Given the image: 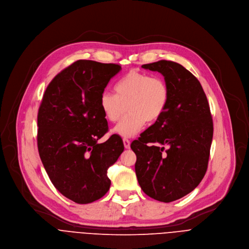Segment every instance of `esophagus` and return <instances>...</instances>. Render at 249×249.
<instances>
[{"label":"esophagus","mask_w":249,"mask_h":249,"mask_svg":"<svg viewBox=\"0 0 249 249\" xmlns=\"http://www.w3.org/2000/svg\"><path fill=\"white\" fill-rule=\"evenodd\" d=\"M123 143H124V147H125L126 149H129V148H130V140L124 138V139H123Z\"/></svg>","instance_id":"obj_1"}]
</instances>
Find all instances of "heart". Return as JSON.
I'll list each match as a JSON object with an SVG mask.
<instances>
[{
  "label": "heart",
  "instance_id": "obj_1",
  "mask_svg": "<svg viewBox=\"0 0 249 249\" xmlns=\"http://www.w3.org/2000/svg\"><path fill=\"white\" fill-rule=\"evenodd\" d=\"M116 94L104 91L99 105L110 122H117L127 108L129 113L116 125L114 133L123 138L137 135L145 122L156 121L169 100V90L162 79L132 70L115 87Z\"/></svg>",
  "mask_w": 249,
  "mask_h": 249
}]
</instances>
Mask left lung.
<instances>
[{
	"instance_id": "8db88e82",
	"label": "left lung",
	"mask_w": 249,
	"mask_h": 249,
	"mask_svg": "<svg viewBox=\"0 0 249 249\" xmlns=\"http://www.w3.org/2000/svg\"><path fill=\"white\" fill-rule=\"evenodd\" d=\"M142 68L164 77L169 100L156 122L131 144L137 157L135 172L145 194L168 203L190 193L203 179L213 122L200 82L183 66L161 60Z\"/></svg>"
}]
</instances>
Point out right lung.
Listing matches in <instances>:
<instances>
[{
	"label": "right lung",
	"mask_w": 249,
	"mask_h": 249,
	"mask_svg": "<svg viewBox=\"0 0 249 249\" xmlns=\"http://www.w3.org/2000/svg\"><path fill=\"white\" fill-rule=\"evenodd\" d=\"M121 66L78 60L47 87L38 113V149L56 189L87 204L109 190L107 170L124 150L120 136L98 140L108 131L100 96Z\"/></svg>",
	"instance_id": "1"
}]
</instances>
